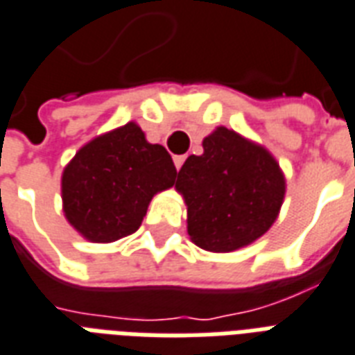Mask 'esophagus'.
<instances>
[{
  "instance_id": "esophagus-1",
  "label": "esophagus",
  "mask_w": 355,
  "mask_h": 355,
  "mask_svg": "<svg viewBox=\"0 0 355 355\" xmlns=\"http://www.w3.org/2000/svg\"><path fill=\"white\" fill-rule=\"evenodd\" d=\"M184 159H186V156H175V158H173V162H175V167H177V169H180V167H182Z\"/></svg>"
}]
</instances>
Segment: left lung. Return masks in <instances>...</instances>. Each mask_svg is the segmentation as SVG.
Returning <instances> with one entry per match:
<instances>
[{"instance_id":"obj_1","label":"left lung","mask_w":355,"mask_h":355,"mask_svg":"<svg viewBox=\"0 0 355 355\" xmlns=\"http://www.w3.org/2000/svg\"><path fill=\"white\" fill-rule=\"evenodd\" d=\"M175 188L188 207V234L201 250L229 253L274 225L285 199V175L266 148L225 126L202 139Z\"/></svg>"}]
</instances>
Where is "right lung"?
<instances>
[{"label": "right lung", "instance_id": "right-lung-1", "mask_svg": "<svg viewBox=\"0 0 355 355\" xmlns=\"http://www.w3.org/2000/svg\"><path fill=\"white\" fill-rule=\"evenodd\" d=\"M171 154L128 123L76 153L61 177L67 220L89 242H115L135 232L158 191L171 188Z\"/></svg>", "mask_w": 355, "mask_h": 355}]
</instances>
